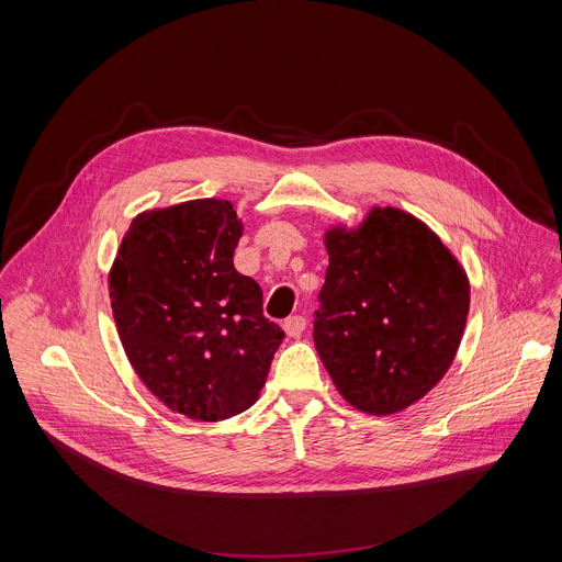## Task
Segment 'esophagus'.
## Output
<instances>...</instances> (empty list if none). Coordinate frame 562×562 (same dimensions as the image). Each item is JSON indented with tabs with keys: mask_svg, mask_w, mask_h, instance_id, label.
Wrapping results in <instances>:
<instances>
[{
	"mask_svg": "<svg viewBox=\"0 0 562 562\" xmlns=\"http://www.w3.org/2000/svg\"><path fill=\"white\" fill-rule=\"evenodd\" d=\"M304 327H306V317L304 315H291V317L284 319V331L291 338H297L304 331Z\"/></svg>",
	"mask_w": 562,
	"mask_h": 562,
	"instance_id": "esophagus-1",
	"label": "esophagus"
}]
</instances>
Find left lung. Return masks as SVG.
<instances>
[{"instance_id":"1","label":"left lung","mask_w":562,"mask_h":562,"mask_svg":"<svg viewBox=\"0 0 562 562\" xmlns=\"http://www.w3.org/2000/svg\"><path fill=\"white\" fill-rule=\"evenodd\" d=\"M329 267L313 342L347 403L371 416L403 412L451 367L469 313V280L418 217L371 209L325 235Z\"/></svg>"}]
</instances>
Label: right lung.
I'll return each mask as SVG.
<instances>
[{"label":"right lung","instance_id":"1","mask_svg":"<svg viewBox=\"0 0 562 562\" xmlns=\"http://www.w3.org/2000/svg\"><path fill=\"white\" fill-rule=\"evenodd\" d=\"M243 222L226 200L137 215L109 276L122 347L148 391L187 418L217 423L262 391L284 331L262 289L233 267Z\"/></svg>","mask_w":562,"mask_h":562}]
</instances>
